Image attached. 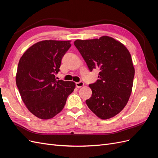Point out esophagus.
I'll list each match as a JSON object with an SVG mask.
<instances>
[{"label":"esophagus","mask_w":158,"mask_h":158,"mask_svg":"<svg viewBox=\"0 0 158 158\" xmlns=\"http://www.w3.org/2000/svg\"><path fill=\"white\" fill-rule=\"evenodd\" d=\"M84 83L83 82V81H79V82H76V86H77L78 88H81V87L84 86Z\"/></svg>","instance_id":"esophagus-1"}]
</instances>
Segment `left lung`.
Segmentation results:
<instances>
[{"instance_id": "8db88e82", "label": "left lung", "mask_w": 158, "mask_h": 158, "mask_svg": "<svg viewBox=\"0 0 158 158\" xmlns=\"http://www.w3.org/2000/svg\"><path fill=\"white\" fill-rule=\"evenodd\" d=\"M74 46L90 71L99 69V80L89 84L92 96L85 102L102 119L117 115L131 95L135 69L131 54L121 42L110 36L99 39L77 40Z\"/></svg>"}]
</instances>
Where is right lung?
<instances>
[{"mask_svg": "<svg viewBox=\"0 0 158 158\" xmlns=\"http://www.w3.org/2000/svg\"><path fill=\"white\" fill-rule=\"evenodd\" d=\"M70 41L43 40L25 51L18 63L16 85L28 110L37 118L48 119L60 112L75 83L56 80L61 59Z\"/></svg>", "mask_w": 158, "mask_h": 158, "instance_id": "add662e5", "label": "right lung"}]
</instances>
